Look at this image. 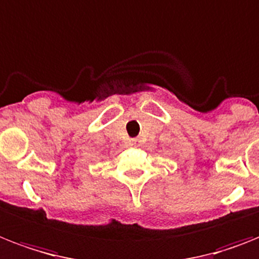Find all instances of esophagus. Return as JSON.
Instances as JSON below:
<instances>
[{"label":"esophagus","instance_id":"obj_1","mask_svg":"<svg viewBox=\"0 0 259 259\" xmlns=\"http://www.w3.org/2000/svg\"><path fill=\"white\" fill-rule=\"evenodd\" d=\"M129 145L130 146H134V145H137V140H130Z\"/></svg>","mask_w":259,"mask_h":259}]
</instances>
